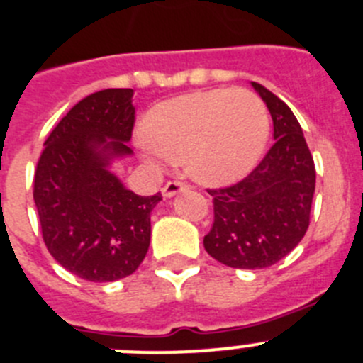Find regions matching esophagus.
I'll use <instances>...</instances> for the list:
<instances>
[{
    "label": "esophagus",
    "mask_w": 363,
    "mask_h": 363,
    "mask_svg": "<svg viewBox=\"0 0 363 363\" xmlns=\"http://www.w3.org/2000/svg\"><path fill=\"white\" fill-rule=\"evenodd\" d=\"M186 189H188V186L182 184V182L170 181V182H166L164 188H162V197L170 199V197H174V195H177V193L186 191Z\"/></svg>",
    "instance_id": "1"
}]
</instances>
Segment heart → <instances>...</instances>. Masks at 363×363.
Returning a JSON list of instances; mask_svg holds the SVG:
<instances>
[{
    "label": "heart",
    "mask_w": 363,
    "mask_h": 363,
    "mask_svg": "<svg viewBox=\"0 0 363 363\" xmlns=\"http://www.w3.org/2000/svg\"><path fill=\"white\" fill-rule=\"evenodd\" d=\"M267 107L242 89H208L161 101L143 123V157L152 166L184 161L186 172L208 186H225L258 164L269 140Z\"/></svg>",
    "instance_id": "b5f03b06"
}]
</instances>
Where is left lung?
Instances as JSON below:
<instances>
[{
  "label": "left lung",
  "instance_id": "1",
  "mask_svg": "<svg viewBox=\"0 0 363 363\" xmlns=\"http://www.w3.org/2000/svg\"><path fill=\"white\" fill-rule=\"evenodd\" d=\"M274 121V145L243 181L209 189L215 222L204 236L211 258L233 269H267L303 240L310 225L315 164L303 128L283 100L250 82Z\"/></svg>",
  "mask_w": 363,
  "mask_h": 363
}]
</instances>
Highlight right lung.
Wrapping results in <instances>:
<instances>
[{"label": "right lung", "instance_id": "obj_1", "mask_svg": "<svg viewBox=\"0 0 363 363\" xmlns=\"http://www.w3.org/2000/svg\"><path fill=\"white\" fill-rule=\"evenodd\" d=\"M132 89L89 94L59 121L37 162L33 201L55 262L93 283L130 276L150 245V213L161 193L141 197L111 172L128 157Z\"/></svg>", "mask_w": 363, "mask_h": 363}]
</instances>
